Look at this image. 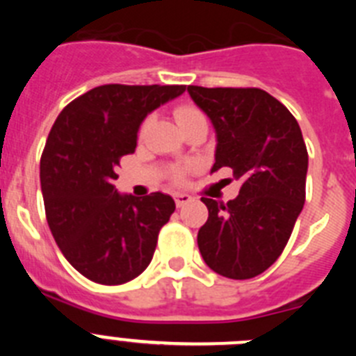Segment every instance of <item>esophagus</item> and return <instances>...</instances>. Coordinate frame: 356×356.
<instances>
[{
    "label": "esophagus",
    "mask_w": 356,
    "mask_h": 356,
    "mask_svg": "<svg viewBox=\"0 0 356 356\" xmlns=\"http://www.w3.org/2000/svg\"><path fill=\"white\" fill-rule=\"evenodd\" d=\"M191 200H193V197L188 196V194H175V203H176V207H178V209H180V207H184V205H187Z\"/></svg>",
    "instance_id": "esophagus-1"
}]
</instances>
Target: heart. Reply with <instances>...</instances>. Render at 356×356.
Listing matches in <instances>:
<instances>
[{"instance_id": "b5f03b06", "label": "heart", "mask_w": 356, "mask_h": 356, "mask_svg": "<svg viewBox=\"0 0 356 356\" xmlns=\"http://www.w3.org/2000/svg\"><path fill=\"white\" fill-rule=\"evenodd\" d=\"M175 118H176V121H178V124H180V127H184L185 122L193 121V119H197V118H205V115L201 114V110L196 108L194 105H180L175 108ZM194 168H196L194 163L176 165V168L172 169V180H175L176 184H184L185 178H187V175H188V171H193Z\"/></svg>"}]
</instances>
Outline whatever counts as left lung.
Wrapping results in <instances>:
<instances>
[{
    "instance_id": "obj_1",
    "label": "left lung",
    "mask_w": 356,
    "mask_h": 356,
    "mask_svg": "<svg viewBox=\"0 0 356 356\" xmlns=\"http://www.w3.org/2000/svg\"><path fill=\"white\" fill-rule=\"evenodd\" d=\"M188 94L217 134L216 163L242 181L228 203L201 197L209 219L197 232L207 266L250 280L273 266L303 210L308 153L300 124L284 103L257 87H197Z\"/></svg>"
}]
</instances>
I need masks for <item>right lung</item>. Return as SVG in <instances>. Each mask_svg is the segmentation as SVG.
<instances>
[{"label": "right lung", "mask_w": 356, "mask_h": 356, "mask_svg": "<svg viewBox=\"0 0 356 356\" xmlns=\"http://www.w3.org/2000/svg\"><path fill=\"white\" fill-rule=\"evenodd\" d=\"M185 85H99L62 110L40 156V188L55 242L85 278L121 285L149 266L160 228L175 212L162 193L115 191L119 162L137 147L149 112Z\"/></svg>", "instance_id": "obj_1"}]
</instances>
